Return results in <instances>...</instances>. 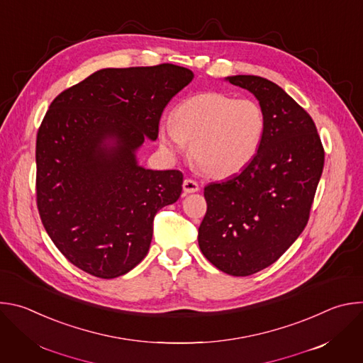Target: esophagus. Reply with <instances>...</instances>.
Masks as SVG:
<instances>
[{"mask_svg": "<svg viewBox=\"0 0 363 363\" xmlns=\"http://www.w3.org/2000/svg\"><path fill=\"white\" fill-rule=\"evenodd\" d=\"M182 186H184V192H185V194L196 192V191L199 189V185H198V182H196V181H194V179H191V178H186V179L184 181Z\"/></svg>", "mask_w": 363, "mask_h": 363, "instance_id": "esophagus-1", "label": "esophagus"}]
</instances>
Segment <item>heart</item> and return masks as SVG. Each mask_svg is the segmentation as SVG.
I'll return each instance as SVG.
<instances>
[{"label": "heart", "instance_id": "b5f03b06", "mask_svg": "<svg viewBox=\"0 0 363 363\" xmlns=\"http://www.w3.org/2000/svg\"><path fill=\"white\" fill-rule=\"evenodd\" d=\"M266 115L260 103L205 91L185 99L171 122L158 128V140L169 157L185 153L189 143L194 161L214 178H227L247 168L260 152Z\"/></svg>", "mask_w": 363, "mask_h": 363}]
</instances>
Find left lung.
I'll return each instance as SVG.
<instances>
[{
  "mask_svg": "<svg viewBox=\"0 0 363 363\" xmlns=\"http://www.w3.org/2000/svg\"><path fill=\"white\" fill-rule=\"evenodd\" d=\"M227 80L260 101L266 133L247 168L203 188L198 244L218 270L245 277L277 262L304 230L325 149L313 119L280 86L258 76Z\"/></svg>",
  "mask_w": 363,
  "mask_h": 363,
  "instance_id": "1",
  "label": "left lung"
}]
</instances>
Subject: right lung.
I'll return each mask as SVG.
<instances>
[{
    "label": "right lung",
    "mask_w": 363,
    "mask_h": 363,
    "mask_svg": "<svg viewBox=\"0 0 363 363\" xmlns=\"http://www.w3.org/2000/svg\"><path fill=\"white\" fill-rule=\"evenodd\" d=\"M185 67L103 69L63 90L38 128L35 196L55 245L80 270L115 279L147 254L153 218L182 191L178 169L136 164L169 100L192 80Z\"/></svg>",
    "instance_id": "obj_1"
}]
</instances>
